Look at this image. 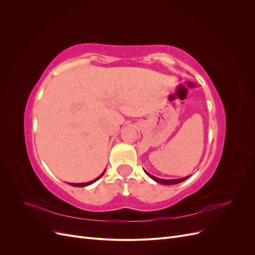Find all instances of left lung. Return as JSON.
I'll list each match as a JSON object with an SVG mask.
<instances>
[{
    "mask_svg": "<svg viewBox=\"0 0 255 255\" xmlns=\"http://www.w3.org/2000/svg\"><path fill=\"white\" fill-rule=\"evenodd\" d=\"M144 172H145L146 174H148L152 180H154V181L157 182V183L163 184V185H174V184H179V183H181V182H183V181H185V180H187L188 177H189V176H186V177H183V179H176V180H163V179H158V177L150 174L149 172H146V171H144Z\"/></svg>",
    "mask_w": 255,
    "mask_h": 255,
    "instance_id": "obj_1",
    "label": "left lung"
}]
</instances>
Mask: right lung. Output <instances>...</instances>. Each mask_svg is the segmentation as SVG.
<instances>
[{"label":"right lung","instance_id":"obj_1","mask_svg":"<svg viewBox=\"0 0 255 255\" xmlns=\"http://www.w3.org/2000/svg\"><path fill=\"white\" fill-rule=\"evenodd\" d=\"M104 172H105V170H104ZM104 172L101 174V175H99L97 179H95L94 181H90V182H87V183H69L70 185H72V186H75V187H84V186H88V185H90V184H92V183H95L96 181H98L100 177H101L103 174H104Z\"/></svg>","mask_w":255,"mask_h":255}]
</instances>
